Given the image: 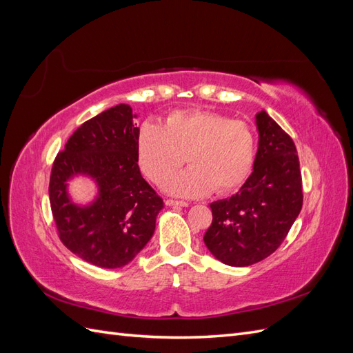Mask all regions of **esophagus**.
<instances>
[{
    "mask_svg": "<svg viewBox=\"0 0 353 353\" xmlns=\"http://www.w3.org/2000/svg\"><path fill=\"white\" fill-rule=\"evenodd\" d=\"M166 205H168V206H181V208H185V206H188V201L168 199V200H166Z\"/></svg>",
    "mask_w": 353,
    "mask_h": 353,
    "instance_id": "34e87169",
    "label": "esophagus"
}]
</instances>
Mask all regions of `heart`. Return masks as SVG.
Segmentation results:
<instances>
[{
	"label": "heart",
	"instance_id": "heart-1",
	"mask_svg": "<svg viewBox=\"0 0 353 353\" xmlns=\"http://www.w3.org/2000/svg\"><path fill=\"white\" fill-rule=\"evenodd\" d=\"M135 144L141 170L160 187L188 160L190 168L168 185L183 196L212 190L225 194L239 188L256 156V135L248 122L200 109L169 113L162 125L143 123Z\"/></svg>",
	"mask_w": 353,
	"mask_h": 353
}]
</instances>
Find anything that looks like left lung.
Listing matches in <instances>:
<instances>
[{
	"instance_id": "1",
	"label": "left lung",
	"mask_w": 353,
	"mask_h": 353,
	"mask_svg": "<svg viewBox=\"0 0 353 353\" xmlns=\"http://www.w3.org/2000/svg\"><path fill=\"white\" fill-rule=\"evenodd\" d=\"M259 148L239 193L213 201L205 244L218 261L249 266L280 248L302 209V174L293 140L272 117L256 114Z\"/></svg>"
}]
</instances>
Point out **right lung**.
<instances>
[{"label": "right lung", "instance_id": "add662e5", "mask_svg": "<svg viewBox=\"0 0 353 353\" xmlns=\"http://www.w3.org/2000/svg\"><path fill=\"white\" fill-rule=\"evenodd\" d=\"M132 109L117 104L83 122L57 153L50 175V205L59 239L100 268L130 263L152 239L165 203L143 178L137 157ZM77 173L96 178L101 194L79 208L68 200L65 181Z\"/></svg>", "mask_w": 353, "mask_h": 353}]
</instances>
